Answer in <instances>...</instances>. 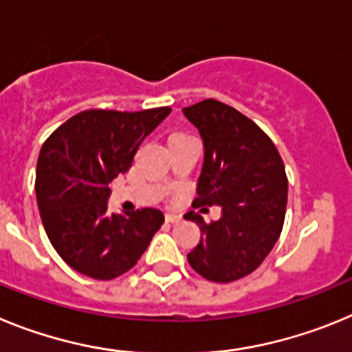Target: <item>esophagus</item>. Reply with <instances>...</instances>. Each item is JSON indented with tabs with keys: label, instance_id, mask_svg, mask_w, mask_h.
I'll return each instance as SVG.
<instances>
[{
	"label": "esophagus",
	"instance_id": "1",
	"mask_svg": "<svg viewBox=\"0 0 352 352\" xmlns=\"http://www.w3.org/2000/svg\"><path fill=\"white\" fill-rule=\"evenodd\" d=\"M166 220L169 223H176L182 220V214H176V213H166Z\"/></svg>",
	"mask_w": 352,
	"mask_h": 352
}]
</instances>
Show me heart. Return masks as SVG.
Instances as JSON below:
<instances>
[{
	"label": "heart",
	"instance_id": "obj_1",
	"mask_svg": "<svg viewBox=\"0 0 352 352\" xmlns=\"http://www.w3.org/2000/svg\"><path fill=\"white\" fill-rule=\"evenodd\" d=\"M183 138H186L185 133H182V132H173L169 135V142H173V141H178V139H183Z\"/></svg>",
	"mask_w": 352,
	"mask_h": 352
}]
</instances>
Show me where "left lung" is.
Instances as JSON below:
<instances>
[{"mask_svg":"<svg viewBox=\"0 0 352 352\" xmlns=\"http://www.w3.org/2000/svg\"><path fill=\"white\" fill-rule=\"evenodd\" d=\"M183 114L204 144L194 206L222 210L210 223L194 211L185 214L201 229L186 259L208 280L234 282L259 268L280 236L287 206L284 162L272 139L231 105L208 98Z\"/></svg>","mask_w":352,"mask_h":352,"instance_id":"1","label":"left lung"}]
</instances>
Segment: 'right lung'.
<instances>
[{"label":"right lung","mask_w":352,"mask_h":352,"mask_svg":"<svg viewBox=\"0 0 352 352\" xmlns=\"http://www.w3.org/2000/svg\"><path fill=\"white\" fill-rule=\"evenodd\" d=\"M170 107L120 113L91 109L72 116L43 142L36 164V203L54 250L76 272L113 280L132 270L164 213L142 208L111 213L109 183L130 169L141 142Z\"/></svg>","instance_id":"add662e5"}]
</instances>
